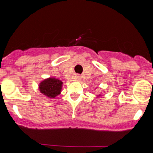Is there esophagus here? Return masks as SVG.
<instances>
[{
  "label": "esophagus",
  "instance_id": "esophagus-1",
  "mask_svg": "<svg viewBox=\"0 0 153 153\" xmlns=\"http://www.w3.org/2000/svg\"><path fill=\"white\" fill-rule=\"evenodd\" d=\"M78 77H79V76H78V78H78Z\"/></svg>",
  "mask_w": 153,
  "mask_h": 153
}]
</instances>
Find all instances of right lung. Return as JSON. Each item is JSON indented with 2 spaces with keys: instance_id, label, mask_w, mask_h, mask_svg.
Segmentation results:
<instances>
[{
  "instance_id": "right-lung-1",
  "label": "right lung",
  "mask_w": 153,
  "mask_h": 153,
  "mask_svg": "<svg viewBox=\"0 0 153 153\" xmlns=\"http://www.w3.org/2000/svg\"><path fill=\"white\" fill-rule=\"evenodd\" d=\"M62 82L58 79L49 78L40 84V91L41 93L51 98H54L61 92Z\"/></svg>"
}]
</instances>
